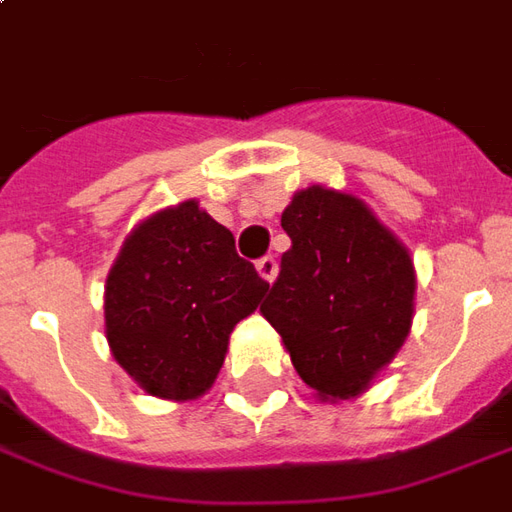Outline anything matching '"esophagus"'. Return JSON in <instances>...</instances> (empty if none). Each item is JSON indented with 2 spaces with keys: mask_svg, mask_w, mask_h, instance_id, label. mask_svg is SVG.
<instances>
[{
  "mask_svg": "<svg viewBox=\"0 0 512 512\" xmlns=\"http://www.w3.org/2000/svg\"><path fill=\"white\" fill-rule=\"evenodd\" d=\"M257 271H260V277H263V280L274 282L277 271H280V266H277V257H271V255L260 257V260H257Z\"/></svg>",
  "mask_w": 512,
  "mask_h": 512,
  "instance_id": "esophagus-1",
  "label": "esophagus"
}]
</instances>
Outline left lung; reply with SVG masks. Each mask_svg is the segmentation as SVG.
<instances>
[{
	"instance_id": "1",
	"label": "left lung",
	"mask_w": 512,
	"mask_h": 512,
	"mask_svg": "<svg viewBox=\"0 0 512 512\" xmlns=\"http://www.w3.org/2000/svg\"><path fill=\"white\" fill-rule=\"evenodd\" d=\"M282 230L291 249L260 313L321 399L357 396L410 332L413 260L360 199L321 185L293 196Z\"/></svg>"
}]
</instances>
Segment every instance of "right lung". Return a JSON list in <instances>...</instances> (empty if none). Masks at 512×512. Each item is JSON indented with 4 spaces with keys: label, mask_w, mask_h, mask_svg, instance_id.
I'll list each match as a JSON object with an SVG mask.
<instances>
[{
    "label": "right lung",
    "mask_w": 512,
    "mask_h": 512,
    "mask_svg": "<svg viewBox=\"0 0 512 512\" xmlns=\"http://www.w3.org/2000/svg\"><path fill=\"white\" fill-rule=\"evenodd\" d=\"M268 282L194 199L124 241L105 285V335L119 366L160 399H196L219 374L232 327Z\"/></svg>",
    "instance_id": "obj_1"
}]
</instances>
